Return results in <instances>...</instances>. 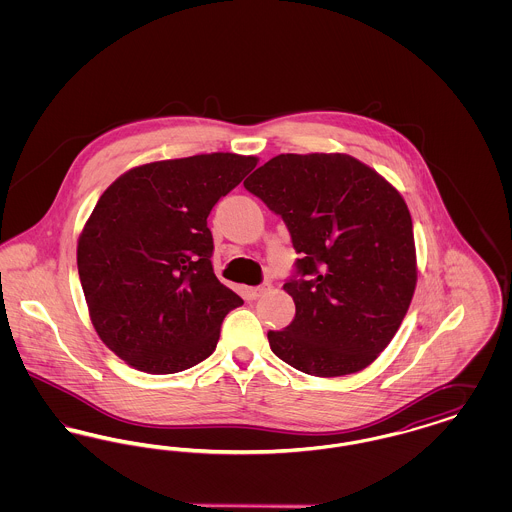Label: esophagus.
<instances>
[{"label":"esophagus","instance_id":"esophagus-1","mask_svg":"<svg viewBox=\"0 0 512 512\" xmlns=\"http://www.w3.org/2000/svg\"><path fill=\"white\" fill-rule=\"evenodd\" d=\"M267 292V286H255V288H247V297L249 299H257L261 293Z\"/></svg>","mask_w":512,"mask_h":512}]
</instances>
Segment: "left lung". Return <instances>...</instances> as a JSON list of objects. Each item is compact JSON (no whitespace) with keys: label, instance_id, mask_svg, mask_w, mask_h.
Wrapping results in <instances>:
<instances>
[{"label":"left lung","instance_id":"left-lung-1","mask_svg":"<svg viewBox=\"0 0 512 512\" xmlns=\"http://www.w3.org/2000/svg\"><path fill=\"white\" fill-rule=\"evenodd\" d=\"M286 222L299 259L284 290L295 317L272 353L313 376L363 370L395 336L416 286L413 220L399 192L341 153H286L244 182Z\"/></svg>","mask_w":512,"mask_h":512}]
</instances>
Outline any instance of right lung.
<instances>
[{
    "instance_id": "1",
    "label": "right lung",
    "mask_w": 512,
    "mask_h": 512,
    "mask_svg": "<svg viewBox=\"0 0 512 512\" xmlns=\"http://www.w3.org/2000/svg\"><path fill=\"white\" fill-rule=\"evenodd\" d=\"M255 165L236 153L157 161L99 197L78 240V276L99 338L128 365L172 374L215 351L244 299L215 276L207 217Z\"/></svg>"
}]
</instances>
